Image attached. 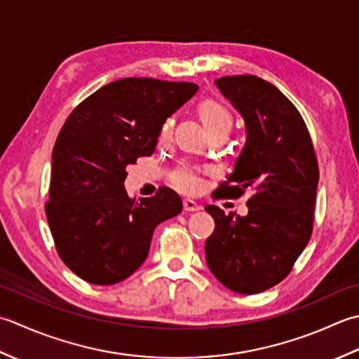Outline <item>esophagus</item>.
Listing matches in <instances>:
<instances>
[{
    "instance_id": "obj_1",
    "label": "esophagus",
    "mask_w": 359,
    "mask_h": 359,
    "mask_svg": "<svg viewBox=\"0 0 359 359\" xmlns=\"http://www.w3.org/2000/svg\"><path fill=\"white\" fill-rule=\"evenodd\" d=\"M182 209H184L186 212H196L201 209V206H198V204L192 200H184L182 201Z\"/></svg>"
}]
</instances>
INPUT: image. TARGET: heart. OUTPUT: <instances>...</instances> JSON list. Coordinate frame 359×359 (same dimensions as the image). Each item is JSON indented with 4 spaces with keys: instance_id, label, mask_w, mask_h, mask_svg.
<instances>
[{
    "instance_id": "obj_1",
    "label": "heart",
    "mask_w": 359,
    "mask_h": 359,
    "mask_svg": "<svg viewBox=\"0 0 359 359\" xmlns=\"http://www.w3.org/2000/svg\"><path fill=\"white\" fill-rule=\"evenodd\" d=\"M200 119L206 127L208 133L214 131H231L233 126V116L231 109L217 100H203L198 105ZM173 133V118H167L161 123L158 131V139L161 142L169 141ZM169 181L173 189L181 194H195L200 189L201 182L198 175L187 164H181L169 175Z\"/></svg>"
}]
</instances>
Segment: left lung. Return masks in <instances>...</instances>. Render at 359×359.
Wrapping results in <instances>:
<instances>
[{
  "instance_id": "left-lung-1",
  "label": "left lung",
  "mask_w": 359,
  "mask_h": 359,
  "mask_svg": "<svg viewBox=\"0 0 359 359\" xmlns=\"http://www.w3.org/2000/svg\"><path fill=\"white\" fill-rule=\"evenodd\" d=\"M215 83L245 118L248 141L236 170L212 198L237 200L246 190L252 195L246 217L206 206L215 229L204 252L226 288L257 294L291 273L311 237L318 158L301 113L274 85L251 74Z\"/></svg>"
}]
</instances>
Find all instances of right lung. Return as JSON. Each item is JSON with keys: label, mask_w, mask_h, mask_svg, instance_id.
Wrapping results in <instances>:
<instances>
[{"label": "right lung", "mask_w": 359, "mask_h": 359, "mask_svg": "<svg viewBox=\"0 0 359 359\" xmlns=\"http://www.w3.org/2000/svg\"><path fill=\"white\" fill-rule=\"evenodd\" d=\"M198 90L190 82L127 77L102 86L72 109L53 150L45 212L58 257L94 285H113L147 259L153 231L178 215L167 187L131 201L126 167L155 150L164 119Z\"/></svg>", "instance_id": "add662e5"}]
</instances>
